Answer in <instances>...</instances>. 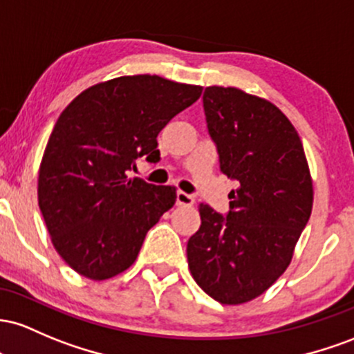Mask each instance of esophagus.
Listing matches in <instances>:
<instances>
[{
    "label": "esophagus",
    "instance_id": "esophagus-1",
    "mask_svg": "<svg viewBox=\"0 0 354 354\" xmlns=\"http://www.w3.org/2000/svg\"><path fill=\"white\" fill-rule=\"evenodd\" d=\"M192 204H194V197L190 196V194H185V192H182V190H178L177 205H192Z\"/></svg>",
    "mask_w": 354,
    "mask_h": 354
}]
</instances>
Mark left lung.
I'll return each instance as SVG.
<instances>
[{"label": "left lung", "instance_id": "obj_1", "mask_svg": "<svg viewBox=\"0 0 354 354\" xmlns=\"http://www.w3.org/2000/svg\"><path fill=\"white\" fill-rule=\"evenodd\" d=\"M204 112L221 172L237 182L227 216L201 204L187 242L196 283L222 304H242L276 283L313 209L303 144L288 117L234 86H207Z\"/></svg>", "mask_w": 354, "mask_h": 354}]
</instances>
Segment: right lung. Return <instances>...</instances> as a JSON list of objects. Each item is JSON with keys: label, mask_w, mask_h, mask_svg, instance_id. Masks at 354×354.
I'll use <instances>...</instances> for the list:
<instances>
[{"label": "right lung", "mask_w": 354, "mask_h": 354, "mask_svg": "<svg viewBox=\"0 0 354 354\" xmlns=\"http://www.w3.org/2000/svg\"><path fill=\"white\" fill-rule=\"evenodd\" d=\"M201 93L197 85L133 75L90 86L63 110L39 165L38 204L73 271L103 281L135 263L177 194L127 172L140 157L160 160L157 135Z\"/></svg>", "instance_id": "right-lung-1"}]
</instances>
